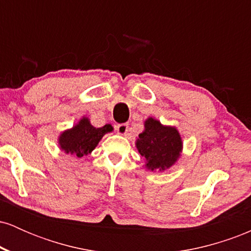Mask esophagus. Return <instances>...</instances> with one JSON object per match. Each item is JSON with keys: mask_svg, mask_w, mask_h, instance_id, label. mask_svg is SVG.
<instances>
[{"mask_svg": "<svg viewBox=\"0 0 251 251\" xmlns=\"http://www.w3.org/2000/svg\"><path fill=\"white\" fill-rule=\"evenodd\" d=\"M116 129H117V132L119 134L125 135L128 131V125H127V124H119V125L116 126Z\"/></svg>", "mask_w": 251, "mask_h": 251, "instance_id": "esophagus-1", "label": "esophagus"}]
</instances>
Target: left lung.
Listing matches in <instances>:
<instances>
[{
    "label": "left lung",
    "mask_w": 251,
    "mask_h": 251,
    "mask_svg": "<svg viewBox=\"0 0 251 251\" xmlns=\"http://www.w3.org/2000/svg\"><path fill=\"white\" fill-rule=\"evenodd\" d=\"M135 148L145 160L146 170L163 172L175 165L183 152V140L177 127L163 125L155 118L144 122V131L135 140Z\"/></svg>",
    "instance_id": "8db88e82"
}]
</instances>
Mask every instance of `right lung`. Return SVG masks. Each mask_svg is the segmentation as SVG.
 I'll return each mask as SVG.
<instances>
[{
  "label": "right lung",
  "instance_id": "right-lung-1",
  "mask_svg": "<svg viewBox=\"0 0 251 251\" xmlns=\"http://www.w3.org/2000/svg\"><path fill=\"white\" fill-rule=\"evenodd\" d=\"M113 131L109 124L102 127H94L88 117H82L72 128H67L60 133L57 144L66 154L82 158L92 153L106 133Z\"/></svg>",
  "mask_w": 251,
  "mask_h": 251
}]
</instances>
